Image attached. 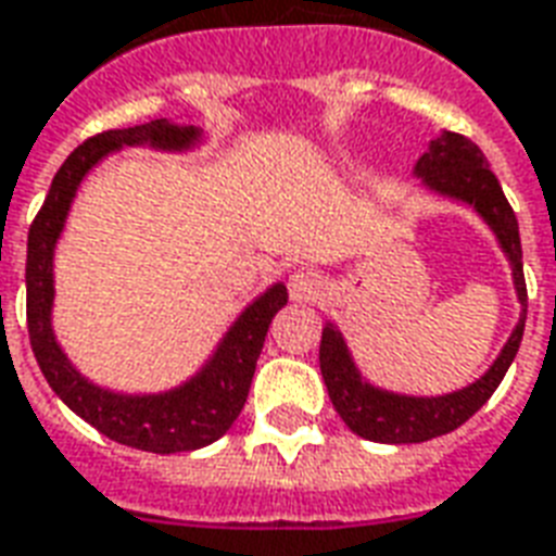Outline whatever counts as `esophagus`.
I'll use <instances>...</instances> for the list:
<instances>
[{
  "mask_svg": "<svg viewBox=\"0 0 556 556\" xmlns=\"http://www.w3.org/2000/svg\"><path fill=\"white\" fill-rule=\"evenodd\" d=\"M289 294L300 303H315L324 294V277L315 270H294L289 277Z\"/></svg>",
  "mask_w": 556,
  "mask_h": 556,
  "instance_id": "obj_1",
  "label": "esophagus"
}]
</instances>
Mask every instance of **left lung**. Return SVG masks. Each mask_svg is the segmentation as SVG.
<instances>
[{
	"label": "left lung",
	"mask_w": 556,
	"mask_h": 556,
	"mask_svg": "<svg viewBox=\"0 0 556 556\" xmlns=\"http://www.w3.org/2000/svg\"><path fill=\"white\" fill-rule=\"evenodd\" d=\"M415 176H421L427 188L435 194L468 203L492 226L497 244L513 265V282L519 291L521 318L504 344L501 356L492 362V368L466 389L442 394V397H409V394L374 389L371 382L362 380V374L356 371L341 332L332 324H327L320 332L318 356L332 406L353 433L362 435V439H371V442H382V445L427 442V439L445 435L459 425H466L504 380V374L519 353L525 318H528V286H525V267H521L519 220H516V212L507 203V197H504L497 176L489 170L486 155L480 152V147L468 141L466 135L442 131L435 141H430V150L418 159Z\"/></svg>",
	"instance_id": "obj_1"
}]
</instances>
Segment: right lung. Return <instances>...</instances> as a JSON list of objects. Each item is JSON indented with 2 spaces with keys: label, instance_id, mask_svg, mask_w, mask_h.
<instances>
[{
  "label": "right lung",
  "instance_id": "add662e5",
  "mask_svg": "<svg viewBox=\"0 0 556 556\" xmlns=\"http://www.w3.org/2000/svg\"><path fill=\"white\" fill-rule=\"evenodd\" d=\"M197 141H200V129L176 126L167 121L93 135L70 152L67 162L61 164L35 224L28 229L26 318L28 339H31V351H35L40 371L52 386V392L90 427H97L102 435H109L121 445L152 451V454L197 451V447L217 442L232 427L247 404V392L253 382L267 327L274 315L289 303V291L282 282H277L262 298L253 300L229 327L224 341L217 344L215 356L205 362L203 371L182 382L179 389L162 394H117L85 380L70 365L55 341L52 256H55V244H59L76 188L102 155L123 150V147H143V143L155 150H188Z\"/></svg>",
  "mask_w": 556,
  "mask_h": 556
}]
</instances>
